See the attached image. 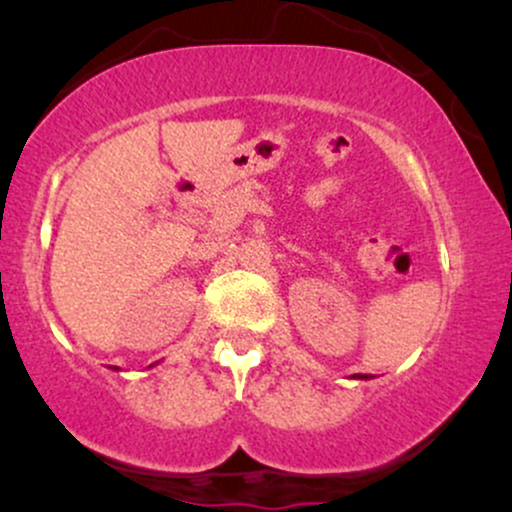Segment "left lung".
<instances>
[{
    "label": "left lung",
    "instance_id": "left-lung-1",
    "mask_svg": "<svg viewBox=\"0 0 512 512\" xmlns=\"http://www.w3.org/2000/svg\"><path fill=\"white\" fill-rule=\"evenodd\" d=\"M354 378H358V380H366V378H368V375H358V373H356V375H354Z\"/></svg>",
    "mask_w": 512,
    "mask_h": 512
}]
</instances>
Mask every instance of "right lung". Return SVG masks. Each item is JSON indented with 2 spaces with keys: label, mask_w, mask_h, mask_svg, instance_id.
Here are the masks:
<instances>
[{
  "label": "right lung",
  "mask_w": 512,
  "mask_h": 512,
  "mask_svg": "<svg viewBox=\"0 0 512 512\" xmlns=\"http://www.w3.org/2000/svg\"><path fill=\"white\" fill-rule=\"evenodd\" d=\"M115 370H117V368H115Z\"/></svg>",
  "instance_id": "obj_1"
}]
</instances>
